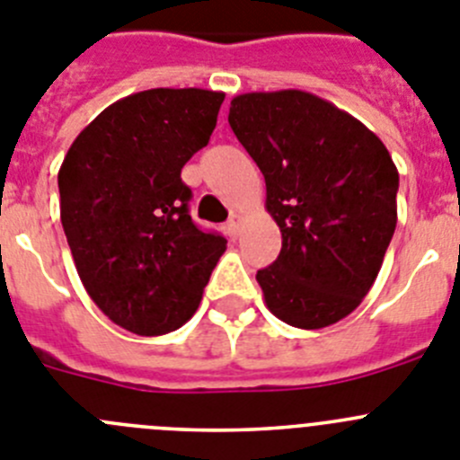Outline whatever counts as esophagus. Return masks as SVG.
<instances>
[{"instance_id":"obj_1","label":"esophagus","mask_w":460,"mask_h":460,"mask_svg":"<svg viewBox=\"0 0 460 460\" xmlns=\"http://www.w3.org/2000/svg\"><path fill=\"white\" fill-rule=\"evenodd\" d=\"M242 223H243V217H242V214H239V212H233V214H230V218H227V223H226L227 234H230V237H237L239 230H242Z\"/></svg>"}]
</instances>
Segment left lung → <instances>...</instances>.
<instances>
[{
    "instance_id": "obj_1",
    "label": "left lung",
    "mask_w": 460,
    "mask_h": 460,
    "mask_svg": "<svg viewBox=\"0 0 460 460\" xmlns=\"http://www.w3.org/2000/svg\"><path fill=\"white\" fill-rule=\"evenodd\" d=\"M233 128L267 182L282 248L258 271L280 322L317 331L367 296L397 227L399 172L381 138L313 93H243Z\"/></svg>"
}]
</instances>
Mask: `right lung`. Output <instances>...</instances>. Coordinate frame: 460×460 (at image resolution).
<instances>
[{
	"label": "right lung",
	"instance_id": "add662e5",
	"mask_svg": "<svg viewBox=\"0 0 460 460\" xmlns=\"http://www.w3.org/2000/svg\"><path fill=\"white\" fill-rule=\"evenodd\" d=\"M226 93L150 88L109 104L61 168V223L93 303L116 326L164 335L193 317L226 239L189 217L182 166L208 146Z\"/></svg>",
	"mask_w": 460,
	"mask_h": 460
}]
</instances>
